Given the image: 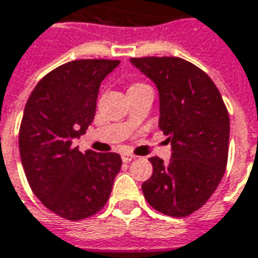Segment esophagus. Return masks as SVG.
<instances>
[{
	"mask_svg": "<svg viewBox=\"0 0 258 258\" xmlns=\"http://www.w3.org/2000/svg\"><path fill=\"white\" fill-rule=\"evenodd\" d=\"M121 159H123L124 163H130L131 160L135 159V155L130 154V152H123V154H121Z\"/></svg>",
	"mask_w": 258,
	"mask_h": 258,
	"instance_id": "esophagus-1",
	"label": "esophagus"
}]
</instances>
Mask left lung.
Returning <instances> with one entry per match:
<instances>
[{"label": "left lung", "mask_w": 258, "mask_h": 258, "mask_svg": "<svg viewBox=\"0 0 258 258\" xmlns=\"http://www.w3.org/2000/svg\"><path fill=\"white\" fill-rule=\"evenodd\" d=\"M159 89V128L172 145L165 163L149 158L154 173L142 184L148 204L183 218L200 210L221 183L229 152V113L207 74L179 57L131 58Z\"/></svg>", "instance_id": "1"}]
</instances>
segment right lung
<instances>
[{
	"label": "right lung",
	"mask_w": 258,
	"mask_h": 258,
	"mask_svg": "<svg viewBox=\"0 0 258 258\" xmlns=\"http://www.w3.org/2000/svg\"><path fill=\"white\" fill-rule=\"evenodd\" d=\"M118 60H75L50 71L29 96L19 127L28 183L43 205L68 221L98 214L110 197L121 158L79 152L74 138L95 118L100 82Z\"/></svg>",
	"instance_id": "right-lung-1"
}]
</instances>
